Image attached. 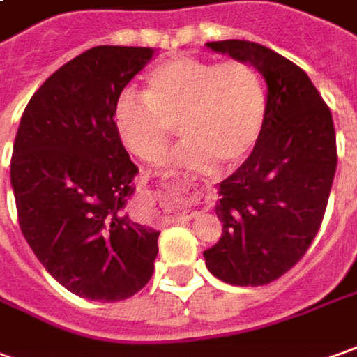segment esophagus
Listing matches in <instances>:
<instances>
[{"instance_id":"34e87169","label":"esophagus","mask_w":357,"mask_h":357,"mask_svg":"<svg viewBox=\"0 0 357 357\" xmlns=\"http://www.w3.org/2000/svg\"><path fill=\"white\" fill-rule=\"evenodd\" d=\"M192 216H196V214H190V216H184V218H192Z\"/></svg>"}]
</instances>
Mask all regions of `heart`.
<instances>
[{
    "label": "heart",
    "mask_w": 357,
    "mask_h": 357,
    "mask_svg": "<svg viewBox=\"0 0 357 357\" xmlns=\"http://www.w3.org/2000/svg\"><path fill=\"white\" fill-rule=\"evenodd\" d=\"M265 121V82L255 66L241 61L176 56L147 74L145 96L126 90L114 107L117 137L143 161L159 159L178 129L184 141L167 165L186 171L241 162Z\"/></svg>",
    "instance_id": "obj_1"
}]
</instances>
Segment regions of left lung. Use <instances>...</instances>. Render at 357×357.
I'll use <instances>...</instances> for the list:
<instances>
[{"label":"left lung","instance_id":"8db88e82","mask_svg":"<svg viewBox=\"0 0 357 357\" xmlns=\"http://www.w3.org/2000/svg\"><path fill=\"white\" fill-rule=\"evenodd\" d=\"M208 49L250 62L267 84V121L240 169L218 184L220 240L204 251L210 273L238 287L279 279L317 238L336 173L328 106L303 68L251 40Z\"/></svg>","mask_w":357,"mask_h":357}]
</instances>
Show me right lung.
Returning a JSON list of instances; mask_svg holds the SVG:
<instances>
[{"instance_id": "obj_1", "label": "right lung", "mask_w": 357, "mask_h": 357, "mask_svg": "<svg viewBox=\"0 0 357 357\" xmlns=\"http://www.w3.org/2000/svg\"><path fill=\"white\" fill-rule=\"evenodd\" d=\"M155 56L149 47L100 45L50 74L25 107L11 188L29 248L59 283L116 303L149 283L157 229L129 214L137 167L117 137L121 90Z\"/></svg>"}]
</instances>
